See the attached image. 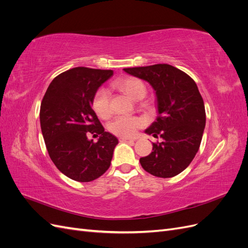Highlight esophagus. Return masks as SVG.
Here are the masks:
<instances>
[{"instance_id": "esophagus-1", "label": "esophagus", "mask_w": 248, "mask_h": 248, "mask_svg": "<svg viewBox=\"0 0 248 248\" xmlns=\"http://www.w3.org/2000/svg\"><path fill=\"white\" fill-rule=\"evenodd\" d=\"M119 140H120V141H127V142H134V141H136V140H133V139H127V138H120Z\"/></svg>"}]
</instances>
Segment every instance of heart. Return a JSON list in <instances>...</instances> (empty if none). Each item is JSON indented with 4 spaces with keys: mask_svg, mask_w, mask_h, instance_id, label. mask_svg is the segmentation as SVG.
I'll return each mask as SVG.
<instances>
[{
    "mask_svg": "<svg viewBox=\"0 0 248 248\" xmlns=\"http://www.w3.org/2000/svg\"><path fill=\"white\" fill-rule=\"evenodd\" d=\"M115 87L129 96L133 100H140L147 94L144 81L138 78H125L115 82ZM92 107L96 115L101 119H108L111 115L110 94L106 88H100L94 94ZM144 125V120L137 116H118L108 124V130L118 137H132Z\"/></svg>",
    "mask_w": 248,
    "mask_h": 248,
    "instance_id": "b5f03b06",
    "label": "heart"
}]
</instances>
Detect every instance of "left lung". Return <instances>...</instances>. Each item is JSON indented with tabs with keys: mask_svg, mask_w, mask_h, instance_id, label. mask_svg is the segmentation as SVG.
I'll list each match as a JSON object with an SVG mask.
<instances>
[{
	"mask_svg": "<svg viewBox=\"0 0 248 248\" xmlns=\"http://www.w3.org/2000/svg\"><path fill=\"white\" fill-rule=\"evenodd\" d=\"M148 81L157 97L158 116L146 129L161 142H153V152L140 159L146 171L159 178L177 176L198 153L206 125L204 100L188 74L169 64L124 68Z\"/></svg>",
	"mask_w": 248,
	"mask_h": 248,
	"instance_id": "1",
	"label": "left lung"
}]
</instances>
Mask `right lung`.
I'll return each instance as SVG.
<instances>
[{"mask_svg": "<svg viewBox=\"0 0 248 248\" xmlns=\"http://www.w3.org/2000/svg\"><path fill=\"white\" fill-rule=\"evenodd\" d=\"M112 70L76 67L52 79L40 107V126L48 155L57 169L78 182L106 172L118 139L104 131L92 108L98 88ZM100 136L96 143L87 136Z\"/></svg>", "mask_w": 248, "mask_h": 248, "instance_id": "add662e5", "label": "right lung"}]
</instances>
